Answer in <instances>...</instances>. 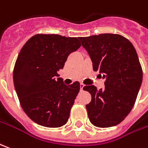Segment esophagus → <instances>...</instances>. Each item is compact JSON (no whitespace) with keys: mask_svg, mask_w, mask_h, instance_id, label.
<instances>
[{"mask_svg":"<svg viewBox=\"0 0 148 148\" xmlns=\"http://www.w3.org/2000/svg\"><path fill=\"white\" fill-rule=\"evenodd\" d=\"M83 87H84V84L80 83V90H81V91H83Z\"/></svg>","mask_w":148,"mask_h":148,"instance_id":"esophagus-1","label":"esophagus"}]
</instances>
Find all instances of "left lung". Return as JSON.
Wrapping results in <instances>:
<instances>
[{
    "mask_svg": "<svg viewBox=\"0 0 148 148\" xmlns=\"http://www.w3.org/2000/svg\"><path fill=\"white\" fill-rule=\"evenodd\" d=\"M91 57L94 71L105 79L99 90L85 86L91 95L86 105L89 120L95 126L107 128L121 123L131 111L143 81V70L133 45L117 34L80 37Z\"/></svg>",
    "mask_w": 148,
    "mask_h": 148,
    "instance_id": "left-lung-1",
    "label": "left lung"
}]
</instances>
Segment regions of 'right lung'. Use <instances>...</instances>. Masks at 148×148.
Listing matches in <instances>:
<instances>
[{
	"mask_svg": "<svg viewBox=\"0 0 148 148\" xmlns=\"http://www.w3.org/2000/svg\"><path fill=\"white\" fill-rule=\"evenodd\" d=\"M78 39L37 34L19 53L13 74L15 90L23 111L38 125L57 128L69 119L80 83L66 85L57 72L80 48Z\"/></svg>",
	"mask_w": 148,
	"mask_h": 148,
	"instance_id": "right-lung-1",
	"label": "right lung"
}]
</instances>
